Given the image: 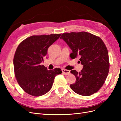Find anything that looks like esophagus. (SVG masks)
I'll use <instances>...</instances> for the list:
<instances>
[{"instance_id": "1", "label": "esophagus", "mask_w": 121, "mask_h": 121, "mask_svg": "<svg viewBox=\"0 0 121 121\" xmlns=\"http://www.w3.org/2000/svg\"><path fill=\"white\" fill-rule=\"evenodd\" d=\"M61 70H62V72H63L64 74L65 75H69V74H70V71L68 70V69H63Z\"/></svg>"}]
</instances>
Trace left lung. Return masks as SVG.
I'll return each instance as SVG.
<instances>
[{"instance_id": "8db88e82", "label": "left lung", "mask_w": 121, "mask_h": 121, "mask_svg": "<svg viewBox=\"0 0 121 121\" xmlns=\"http://www.w3.org/2000/svg\"><path fill=\"white\" fill-rule=\"evenodd\" d=\"M72 50V58L79 56L83 65L80 72L71 71L76 78L71 88L83 96L91 95L100 89L109 72L108 49L100 38L86 32L65 33L61 36Z\"/></svg>"}]
</instances>
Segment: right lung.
Segmentation results:
<instances>
[{
    "label": "right lung",
    "mask_w": 121,
    "mask_h": 121,
    "mask_svg": "<svg viewBox=\"0 0 121 121\" xmlns=\"http://www.w3.org/2000/svg\"><path fill=\"white\" fill-rule=\"evenodd\" d=\"M61 34L34 35L22 42L13 57L14 74L20 87L28 94L39 96L51 89L55 77L61 74L60 69L47 70L40 65L49 47Z\"/></svg>",
    "instance_id": "1"
}]
</instances>
